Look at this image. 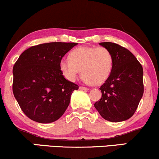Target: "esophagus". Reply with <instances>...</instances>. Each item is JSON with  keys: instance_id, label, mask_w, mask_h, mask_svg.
<instances>
[{"instance_id": "34e87169", "label": "esophagus", "mask_w": 159, "mask_h": 159, "mask_svg": "<svg viewBox=\"0 0 159 159\" xmlns=\"http://www.w3.org/2000/svg\"><path fill=\"white\" fill-rule=\"evenodd\" d=\"M80 90H83V91H89V88L83 87V86H80Z\"/></svg>"}]
</instances>
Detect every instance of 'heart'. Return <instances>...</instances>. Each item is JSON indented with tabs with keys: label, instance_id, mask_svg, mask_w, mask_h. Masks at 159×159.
Wrapping results in <instances>:
<instances>
[{
	"label": "heart",
	"instance_id": "obj_1",
	"mask_svg": "<svg viewBox=\"0 0 159 159\" xmlns=\"http://www.w3.org/2000/svg\"><path fill=\"white\" fill-rule=\"evenodd\" d=\"M113 66L112 53L105 47H78L69 54V60L62 59L60 68L70 82L77 80L81 70L85 81L92 85L105 83L111 75Z\"/></svg>",
	"mask_w": 159,
	"mask_h": 159
}]
</instances>
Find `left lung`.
I'll return each instance as SVG.
<instances>
[{"label": "left lung", "instance_id": "obj_1", "mask_svg": "<svg viewBox=\"0 0 159 159\" xmlns=\"http://www.w3.org/2000/svg\"><path fill=\"white\" fill-rule=\"evenodd\" d=\"M99 44L112 53L113 66L108 79L99 88L102 97L94 107L107 121L127 120L136 112L144 93L143 68L125 47L111 42Z\"/></svg>", "mask_w": 159, "mask_h": 159}]
</instances>
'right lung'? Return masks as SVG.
<instances>
[{
    "label": "right lung",
    "instance_id": "right-lung-1",
    "mask_svg": "<svg viewBox=\"0 0 159 159\" xmlns=\"http://www.w3.org/2000/svg\"><path fill=\"white\" fill-rule=\"evenodd\" d=\"M76 43L39 44L24 51L13 66L12 91L25 115L40 123L57 120L79 89L62 75L60 62Z\"/></svg>",
    "mask_w": 159,
    "mask_h": 159
}]
</instances>
